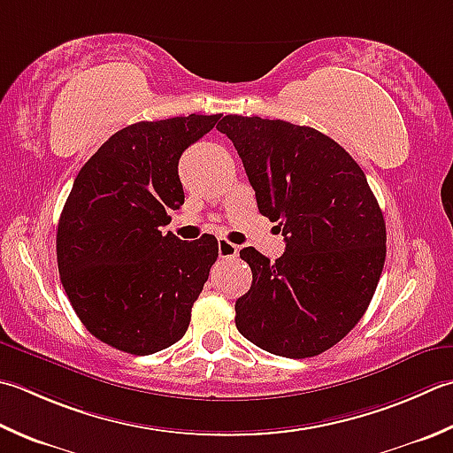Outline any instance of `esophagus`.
<instances>
[{
	"label": "esophagus",
	"instance_id": "esophagus-1",
	"mask_svg": "<svg viewBox=\"0 0 453 453\" xmlns=\"http://www.w3.org/2000/svg\"><path fill=\"white\" fill-rule=\"evenodd\" d=\"M239 247L234 245L232 242H227V239H219L218 242V253L221 259H232V257H237Z\"/></svg>",
	"mask_w": 453,
	"mask_h": 453
}]
</instances>
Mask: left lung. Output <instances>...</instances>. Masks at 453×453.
I'll return each instance as SVG.
<instances>
[{"label":"left lung","instance_id":"left-lung-1","mask_svg":"<svg viewBox=\"0 0 453 453\" xmlns=\"http://www.w3.org/2000/svg\"><path fill=\"white\" fill-rule=\"evenodd\" d=\"M218 131L232 139L257 208L287 242L274 263L253 247L239 251L253 282L235 303L237 330L274 356L314 357L353 330L375 295L383 211L361 166L320 131L257 115H226Z\"/></svg>","mask_w":453,"mask_h":453}]
</instances>
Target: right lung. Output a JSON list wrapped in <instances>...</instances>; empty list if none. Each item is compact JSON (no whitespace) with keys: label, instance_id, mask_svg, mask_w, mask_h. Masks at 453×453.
<instances>
[{"label":"right lung","instance_id":"add662e5","mask_svg":"<svg viewBox=\"0 0 453 453\" xmlns=\"http://www.w3.org/2000/svg\"><path fill=\"white\" fill-rule=\"evenodd\" d=\"M219 115L139 121L90 157L58 219L60 282L97 340L150 356L188 330L192 306L218 259V239L182 242L158 227L184 203L179 161Z\"/></svg>","mask_w":453,"mask_h":453}]
</instances>
